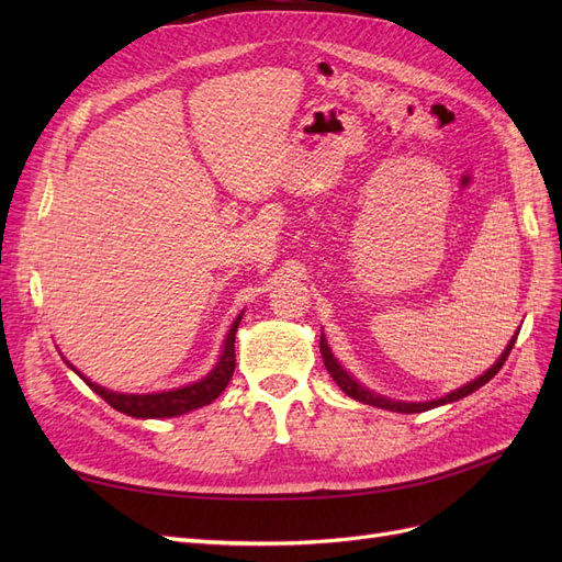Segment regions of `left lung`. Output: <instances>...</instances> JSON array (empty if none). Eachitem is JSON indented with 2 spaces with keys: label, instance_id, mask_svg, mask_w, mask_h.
I'll list each match as a JSON object with an SVG mask.
<instances>
[{
  "label": "left lung",
  "instance_id": "8db88e82",
  "mask_svg": "<svg viewBox=\"0 0 562 562\" xmlns=\"http://www.w3.org/2000/svg\"><path fill=\"white\" fill-rule=\"evenodd\" d=\"M516 337H518V333L508 339V345L504 347V351H502V356L499 359L492 363V368H487L481 378H475V380H471L469 384H464V386H459V389H454V391H450V394H446V396H440V398H434V401H419V403H407V401H394V398H386V396H382V394H375V391H370L368 386H363L359 380H356L353 375H349V372L342 368V363H339L335 356H333V351H330V347H328V339H326V335L321 333V356H323V363H326V370L330 372V378L335 380V384L345 391L347 396H351L353 401H361V403H368V405H375V407H384V411H394V413H424V411H431V407H438V405H446V403H454V401H459V398H464V396H469V394H473L475 389H481L483 384H487L492 378L497 375L499 372V368L504 366V361H506V356L512 353V349H514V342H516Z\"/></svg>",
  "mask_w": 562,
  "mask_h": 562
}]
</instances>
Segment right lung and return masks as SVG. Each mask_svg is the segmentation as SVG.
I'll list each match as a JSON object with an SVG mask.
<instances>
[{
    "mask_svg": "<svg viewBox=\"0 0 562 562\" xmlns=\"http://www.w3.org/2000/svg\"><path fill=\"white\" fill-rule=\"evenodd\" d=\"M244 312L234 318L232 328L227 330V337L223 342V351H220V359L213 366V370L209 375H203L201 380L184 384L178 389H168V391H155V394H122V391H112L100 386L95 382H91L83 372H79L70 361H65L67 368H72L77 375L87 382L95 394L108 401L114 411L124 413L128 417H138V419H164V417H178L190 411H196V407H203L213 403L220 394H223L225 386L229 384L232 375H234V337H236V328H239Z\"/></svg>",
    "mask_w": 562,
    "mask_h": 562,
    "instance_id": "1",
    "label": "right lung"
}]
</instances>
